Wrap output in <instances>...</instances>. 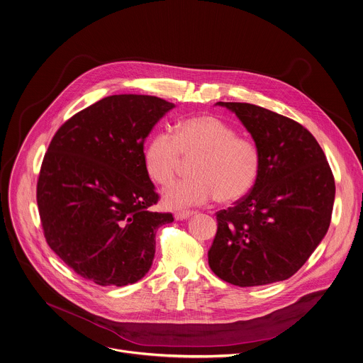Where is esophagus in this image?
<instances>
[{"instance_id":"34e87169","label":"esophagus","mask_w":363,"mask_h":363,"mask_svg":"<svg viewBox=\"0 0 363 363\" xmlns=\"http://www.w3.org/2000/svg\"><path fill=\"white\" fill-rule=\"evenodd\" d=\"M194 214V211H177L175 214H174V217H175V220H185V218H188V217H191Z\"/></svg>"}]
</instances>
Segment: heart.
I'll return each instance as SVG.
<instances>
[{"label":"heart","mask_w":363,"mask_h":363,"mask_svg":"<svg viewBox=\"0 0 363 363\" xmlns=\"http://www.w3.org/2000/svg\"><path fill=\"white\" fill-rule=\"evenodd\" d=\"M182 156H196L191 168L194 178L165 189L162 201L169 208L201 206L214 198L220 203L241 201L253 188L262 162L253 140L238 136L233 126L213 116L186 118L174 135L155 133L145 147V169L155 184L165 186L174 179Z\"/></svg>","instance_id":"1"}]
</instances>
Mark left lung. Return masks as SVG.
I'll return each instance as SVG.
<instances>
[{
	"label": "left lung",
	"instance_id": "8db88e82",
	"mask_svg": "<svg viewBox=\"0 0 363 363\" xmlns=\"http://www.w3.org/2000/svg\"><path fill=\"white\" fill-rule=\"evenodd\" d=\"M217 104L237 114L262 162L250 192L216 213L208 266L217 277L238 286L286 280L328 230L334 175L320 145L299 122L255 104Z\"/></svg>",
	"mask_w": 363,
	"mask_h": 363
}]
</instances>
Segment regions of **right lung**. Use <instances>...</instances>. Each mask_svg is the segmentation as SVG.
Here are the masks:
<instances>
[{"instance_id": "obj_1", "label": "right lung", "mask_w": 363, "mask_h": 363, "mask_svg": "<svg viewBox=\"0 0 363 363\" xmlns=\"http://www.w3.org/2000/svg\"><path fill=\"white\" fill-rule=\"evenodd\" d=\"M174 107L156 96H108L51 139L38 179L41 227L54 253L84 280L123 286L149 272L156 231L174 217L150 210L159 195L143 146Z\"/></svg>"}]
</instances>
